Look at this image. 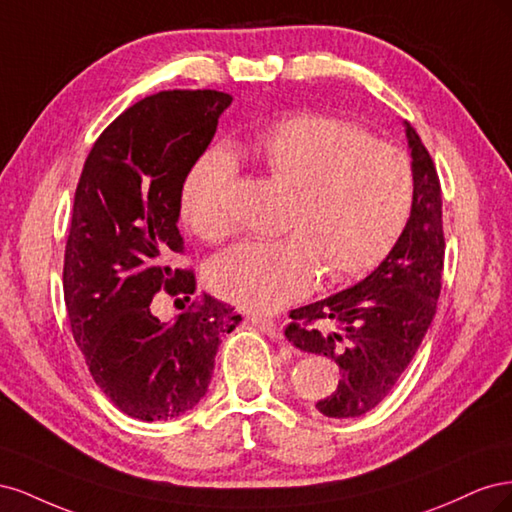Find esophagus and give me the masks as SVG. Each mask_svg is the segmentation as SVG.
Listing matches in <instances>:
<instances>
[{
	"label": "esophagus",
	"instance_id": "1",
	"mask_svg": "<svg viewBox=\"0 0 512 512\" xmlns=\"http://www.w3.org/2000/svg\"><path fill=\"white\" fill-rule=\"evenodd\" d=\"M247 322L250 324H254L256 329H260L262 333H267L269 337H273L275 342H282V333H280V329H277V324L273 322V320H269V318H262V316H247Z\"/></svg>",
	"mask_w": 512,
	"mask_h": 512
}]
</instances>
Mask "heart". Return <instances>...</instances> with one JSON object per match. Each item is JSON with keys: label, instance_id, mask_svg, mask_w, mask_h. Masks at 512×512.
Returning <instances> with one entry per match:
<instances>
[{"label": "heart", "instance_id": "obj_1", "mask_svg": "<svg viewBox=\"0 0 512 512\" xmlns=\"http://www.w3.org/2000/svg\"><path fill=\"white\" fill-rule=\"evenodd\" d=\"M292 190L271 241H243L215 256L209 286L250 312H275L324 282L367 273L391 252L412 205V170L404 153L342 119L301 113L258 132L239 147ZM235 166L207 153L190 170L181 215L209 243L230 232L228 192Z\"/></svg>", "mask_w": 512, "mask_h": 512}]
</instances>
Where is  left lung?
Instances as JSON below:
<instances>
[{
	"label": "left lung",
	"mask_w": 512,
	"mask_h": 512,
	"mask_svg": "<svg viewBox=\"0 0 512 512\" xmlns=\"http://www.w3.org/2000/svg\"><path fill=\"white\" fill-rule=\"evenodd\" d=\"M404 126L414 181L404 232L365 280L292 309L286 327L288 342L333 359L342 371L333 395L316 404L331 418L374 410L393 391L436 316L444 265L440 179L421 136L408 121Z\"/></svg>",
	"instance_id": "left-lung-1"
}]
</instances>
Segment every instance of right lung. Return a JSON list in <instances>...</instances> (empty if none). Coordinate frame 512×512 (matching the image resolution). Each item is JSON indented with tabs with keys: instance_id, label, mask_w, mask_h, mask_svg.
<instances>
[{
	"instance_id": "right-lung-1",
	"label": "right lung",
	"mask_w": 512,
	"mask_h": 512,
	"mask_svg": "<svg viewBox=\"0 0 512 512\" xmlns=\"http://www.w3.org/2000/svg\"><path fill=\"white\" fill-rule=\"evenodd\" d=\"M230 102L213 89L147 96L100 134L76 185L64 256L72 335L102 393L138 421L192 410L222 335L241 322L209 294L173 322L151 312L158 292H196L194 273L173 269L181 190Z\"/></svg>"
}]
</instances>
